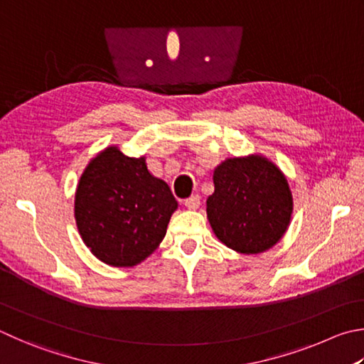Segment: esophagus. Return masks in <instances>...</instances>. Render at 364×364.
<instances>
[{
    "mask_svg": "<svg viewBox=\"0 0 364 364\" xmlns=\"http://www.w3.org/2000/svg\"><path fill=\"white\" fill-rule=\"evenodd\" d=\"M183 203H184V207L189 208V210H197V208H199V205H200V197L194 194V196L188 197V199L184 200Z\"/></svg>",
    "mask_w": 364,
    "mask_h": 364,
    "instance_id": "1",
    "label": "esophagus"
}]
</instances>
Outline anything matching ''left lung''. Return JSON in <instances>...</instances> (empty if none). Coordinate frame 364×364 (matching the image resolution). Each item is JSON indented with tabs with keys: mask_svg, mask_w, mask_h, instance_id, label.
<instances>
[{
	"mask_svg": "<svg viewBox=\"0 0 364 364\" xmlns=\"http://www.w3.org/2000/svg\"><path fill=\"white\" fill-rule=\"evenodd\" d=\"M207 215L215 235L243 255L279 242L291 220L293 197L280 168L261 156L234 157L218 165Z\"/></svg>",
	"mask_w": 364,
	"mask_h": 364,
	"instance_id": "obj_1",
	"label": "left lung"
}]
</instances>
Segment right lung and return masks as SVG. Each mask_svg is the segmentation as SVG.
I'll use <instances>...</instances> for the list:
<instances>
[{"instance_id":"right-lung-1","label":"right lung","mask_w":364,"mask_h":364,"mask_svg":"<svg viewBox=\"0 0 364 364\" xmlns=\"http://www.w3.org/2000/svg\"><path fill=\"white\" fill-rule=\"evenodd\" d=\"M178 207L168 184L148 171L144 157L102 151L79 180L75 218L82 240L98 259L132 267L164 240Z\"/></svg>"}]
</instances>
